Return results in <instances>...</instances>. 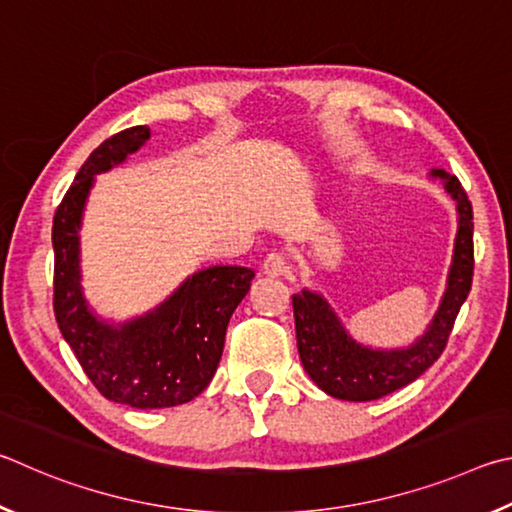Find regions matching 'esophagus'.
Here are the masks:
<instances>
[{"label":"esophagus","mask_w":512,"mask_h":512,"mask_svg":"<svg viewBox=\"0 0 512 512\" xmlns=\"http://www.w3.org/2000/svg\"><path fill=\"white\" fill-rule=\"evenodd\" d=\"M263 274L270 276V279H279V276L288 274V263H285V256L281 254V251H272V254L265 258Z\"/></svg>","instance_id":"esophagus-1"}]
</instances>
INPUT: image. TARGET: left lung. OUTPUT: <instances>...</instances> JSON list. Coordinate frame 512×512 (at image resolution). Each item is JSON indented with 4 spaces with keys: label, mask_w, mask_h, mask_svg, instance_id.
Returning <instances> with one entry per match:
<instances>
[{
    "label": "left lung",
    "mask_w": 512,
    "mask_h": 512,
    "mask_svg": "<svg viewBox=\"0 0 512 512\" xmlns=\"http://www.w3.org/2000/svg\"><path fill=\"white\" fill-rule=\"evenodd\" d=\"M429 177L438 179L454 200L459 227L441 306L414 344L400 348L366 346L348 333L324 294L306 288L292 297L301 364L328 396L351 402L378 400L420 378L441 357L456 315L468 299L474 272L472 204L459 179L443 168H434Z\"/></svg>",
    "instance_id": "left-lung-1"
}]
</instances>
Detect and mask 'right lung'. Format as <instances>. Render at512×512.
Here are the masks:
<instances>
[{"instance_id": "1", "label": "right lung", "mask_w": 512, "mask_h": 512, "mask_svg": "<svg viewBox=\"0 0 512 512\" xmlns=\"http://www.w3.org/2000/svg\"><path fill=\"white\" fill-rule=\"evenodd\" d=\"M150 139L134 125L105 139L78 170L53 215V312L65 342L107 400L134 409L177 407L209 387L224 335L254 272L213 265L188 276L155 310L128 321L103 319L89 306L80 272V227L96 175L123 164Z\"/></svg>"}]
</instances>
